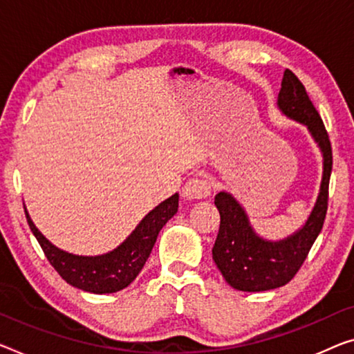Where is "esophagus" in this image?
Returning <instances> with one entry per match:
<instances>
[{
    "label": "esophagus",
    "mask_w": 354,
    "mask_h": 354,
    "mask_svg": "<svg viewBox=\"0 0 354 354\" xmlns=\"http://www.w3.org/2000/svg\"><path fill=\"white\" fill-rule=\"evenodd\" d=\"M209 194H210V183L209 180H205V178H201V177L189 178L182 189L183 199L187 201L203 199V198H207Z\"/></svg>",
    "instance_id": "esophagus-1"
}]
</instances>
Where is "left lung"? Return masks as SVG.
<instances>
[{"instance_id": "obj_1", "label": "left lung", "mask_w": 354, "mask_h": 354, "mask_svg": "<svg viewBox=\"0 0 354 354\" xmlns=\"http://www.w3.org/2000/svg\"><path fill=\"white\" fill-rule=\"evenodd\" d=\"M277 106L286 117L306 124L323 153V177L312 214L301 230L283 241L259 237L250 225L245 210L232 194L220 192L215 205L220 212V230L212 257L221 275L239 291H268L286 285L297 274L323 230L328 212L329 178L333 171V149L328 131L317 109L290 69L285 71Z\"/></svg>"}]
</instances>
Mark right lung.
<instances>
[{
  "mask_svg": "<svg viewBox=\"0 0 354 354\" xmlns=\"http://www.w3.org/2000/svg\"><path fill=\"white\" fill-rule=\"evenodd\" d=\"M177 209L178 194L176 193L149 212L122 245L100 257H79L63 252L42 236L26 209L25 215L48 263L66 283L95 295H106L123 290L139 275L150 257L161 227L176 215Z\"/></svg>",
  "mask_w": 354,
  "mask_h": 354,
  "instance_id": "1",
  "label": "right lung"
}]
</instances>
